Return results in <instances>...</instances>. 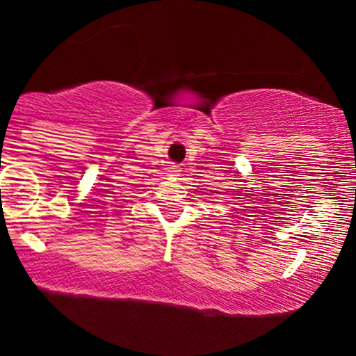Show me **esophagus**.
<instances>
[{
	"mask_svg": "<svg viewBox=\"0 0 356 356\" xmlns=\"http://www.w3.org/2000/svg\"><path fill=\"white\" fill-rule=\"evenodd\" d=\"M170 172H179V165H170Z\"/></svg>",
	"mask_w": 356,
	"mask_h": 356,
	"instance_id": "34e87169",
	"label": "esophagus"
}]
</instances>
